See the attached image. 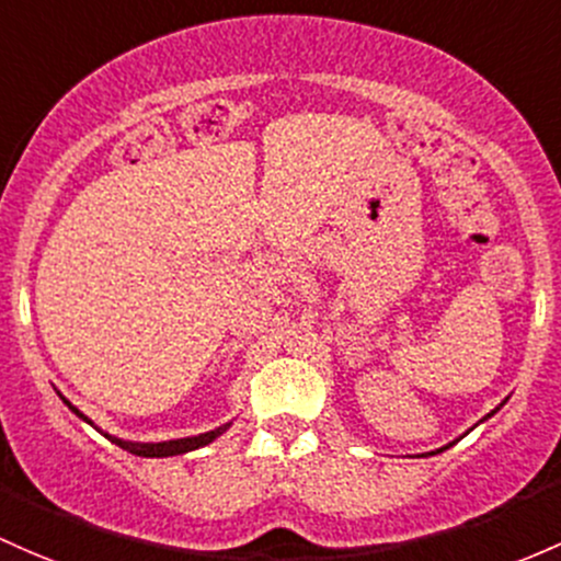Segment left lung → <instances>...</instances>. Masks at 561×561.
I'll list each match as a JSON object with an SVG mask.
<instances>
[{
	"mask_svg": "<svg viewBox=\"0 0 561 561\" xmlns=\"http://www.w3.org/2000/svg\"><path fill=\"white\" fill-rule=\"evenodd\" d=\"M495 412H497V408H495V410H492V412H488V415H484V417H482V421H488V417H490V415H495ZM453 445H455V442H450V445H445V447H439V450H434V453H428V455H436V453H442V450H447V447H453Z\"/></svg>",
	"mask_w": 561,
	"mask_h": 561,
	"instance_id": "8db88e82",
	"label": "left lung"
}]
</instances>
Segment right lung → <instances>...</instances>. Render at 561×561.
<instances>
[{"instance_id":"add662e5","label":"right lung","mask_w":561,"mask_h":561,"mask_svg":"<svg viewBox=\"0 0 561 561\" xmlns=\"http://www.w3.org/2000/svg\"><path fill=\"white\" fill-rule=\"evenodd\" d=\"M60 399H64V402L69 404L71 412H77V415L82 417L84 423H90V426H92V421H90L88 415H84V412H79L77 408H73V404L66 397H60ZM229 426H231V423H224V426L207 431V434L186 436V439H170V442H125V439H119V436H111V434H103V436L114 442V445H119L122 450H127V453H133V455H140V458H170V455H183V453L199 450V447L210 445V442L218 439V436L224 434V431L229 428ZM98 431H101V428H98Z\"/></svg>"}]
</instances>
